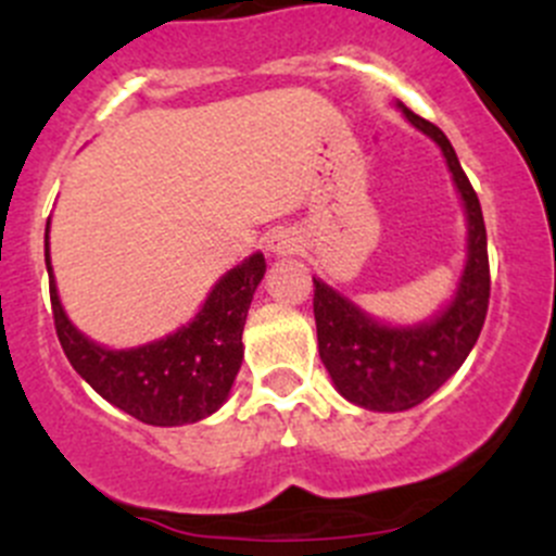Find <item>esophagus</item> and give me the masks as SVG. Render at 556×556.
<instances>
[{"instance_id":"34e87169","label":"esophagus","mask_w":556,"mask_h":556,"mask_svg":"<svg viewBox=\"0 0 556 556\" xmlns=\"http://www.w3.org/2000/svg\"><path fill=\"white\" fill-rule=\"evenodd\" d=\"M290 239L288 237H282V233H279V237H274L271 242H268V250L271 252H277V255H285V252H290Z\"/></svg>"}]
</instances>
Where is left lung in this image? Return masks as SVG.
<instances>
[{
    "label": "left lung",
    "instance_id": "8db88e82",
    "mask_svg": "<svg viewBox=\"0 0 556 556\" xmlns=\"http://www.w3.org/2000/svg\"><path fill=\"white\" fill-rule=\"evenodd\" d=\"M403 115L444 153L468 212V263L457 295L433 323L387 328L314 279V323L319 357L346 401L371 412H406L433 395L465 363L484 328L490 306V255L479 195L457 153L435 123L403 106Z\"/></svg>",
    "mask_w": 556,
    "mask_h": 556
}]
</instances>
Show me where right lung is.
<instances>
[{"label": "right lung", "mask_w": 556, "mask_h": 556, "mask_svg": "<svg viewBox=\"0 0 556 556\" xmlns=\"http://www.w3.org/2000/svg\"><path fill=\"white\" fill-rule=\"evenodd\" d=\"M45 263L61 350L104 401L155 428L199 422L223 406L242 366L247 309L266 271L261 252L215 285L193 323L137 350H104L88 341L61 309L48 244Z\"/></svg>", "instance_id": "add662e5"}]
</instances>
